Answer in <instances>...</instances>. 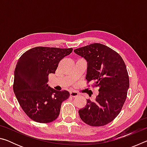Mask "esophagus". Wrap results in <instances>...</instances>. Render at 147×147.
I'll list each match as a JSON object with an SVG mask.
<instances>
[{
	"label": "esophagus",
	"instance_id": "1",
	"mask_svg": "<svg viewBox=\"0 0 147 147\" xmlns=\"http://www.w3.org/2000/svg\"><path fill=\"white\" fill-rule=\"evenodd\" d=\"M78 95V94L76 91L70 92V96H72V97H76V96H77Z\"/></svg>",
	"mask_w": 147,
	"mask_h": 147
}]
</instances>
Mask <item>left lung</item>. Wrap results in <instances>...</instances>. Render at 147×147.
<instances>
[{"label": "left lung", "instance_id": "obj_1", "mask_svg": "<svg viewBox=\"0 0 147 147\" xmlns=\"http://www.w3.org/2000/svg\"><path fill=\"white\" fill-rule=\"evenodd\" d=\"M74 52L88 63L87 80L94 81L99 88L95 100H88L86 106L79 109L80 117L92 126L106 125L119 115L126 99L130 83L126 65L117 53L100 43Z\"/></svg>", "mask_w": 147, "mask_h": 147}]
</instances>
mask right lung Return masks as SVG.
I'll return each instance as SVG.
<instances>
[{
    "label": "right lung",
    "instance_id": "1",
    "mask_svg": "<svg viewBox=\"0 0 147 147\" xmlns=\"http://www.w3.org/2000/svg\"><path fill=\"white\" fill-rule=\"evenodd\" d=\"M73 49L38 47L24 53L14 71L13 91L23 110L32 120L48 123L59 115L61 103L70 94L49 86V74H55L59 61Z\"/></svg>",
    "mask_w": 147,
    "mask_h": 147
}]
</instances>
